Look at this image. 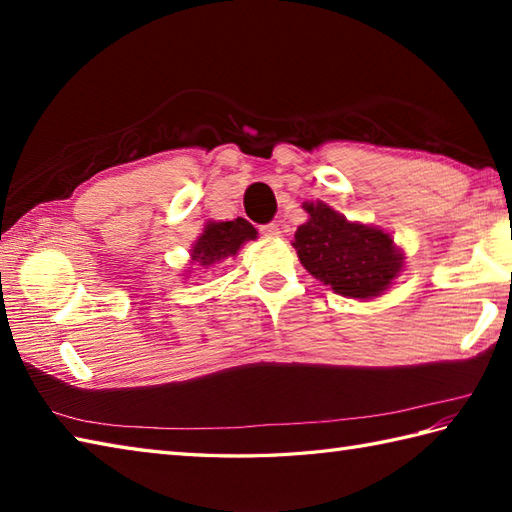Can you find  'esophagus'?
<instances>
[{
    "label": "esophagus",
    "instance_id": "obj_1",
    "mask_svg": "<svg viewBox=\"0 0 512 512\" xmlns=\"http://www.w3.org/2000/svg\"><path fill=\"white\" fill-rule=\"evenodd\" d=\"M281 231H279V226L277 224H264L262 226V235H266V237H277Z\"/></svg>",
    "mask_w": 512,
    "mask_h": 512
}]
</instances>
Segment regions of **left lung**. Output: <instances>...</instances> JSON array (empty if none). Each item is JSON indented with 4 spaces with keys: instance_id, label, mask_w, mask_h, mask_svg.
<instances>
[{
    "instance_id": "obj_1",
    "label": "left lung",
    "mask_w": 512,
    "mask_h": 512,
    "mask_svg": "<svg viewBox=\"0 0 512 512\" xmlns=\"http://www.w3.org/2000/svg\"><path fill=\"white\" fill-rule=\"evenodd\" d=\"M308 222L292 239L299 262L336 295L372 301L394 284L405 268V250L394 235L374 224L347 220L321 200L303 202Z\"/></svg>"
}]
</instances>
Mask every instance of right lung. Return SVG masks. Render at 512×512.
Returning <instances> with one entry per match:
<instances>
[{"label":"right lung","instance_id":"add662e5","mask_svg":"<svg viewBox=\"0 0 512 512\" xmlns=\"http://www.w3.org/2000/svg\"><path fill=\"white\" fill-rule=\"evenodd\" d=\"M250 239H257V231L244 217H235L231 222L209 220L191 246V266L211 268L215 264H222L224 259L235 257L239 248ZM193 270L198 268L187 270L182 277H189Z\"/></svg>","mask_w":512,"mask_h":512}]
</instances>
